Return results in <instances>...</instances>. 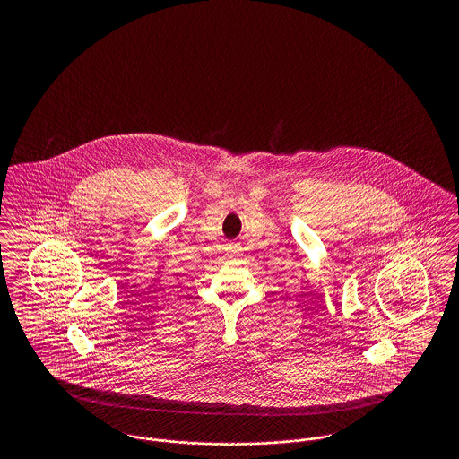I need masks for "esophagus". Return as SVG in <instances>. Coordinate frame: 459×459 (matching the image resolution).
Returning a JSON list of instances; mask_svg holds the SVG:
<instances>
[{
  "instance_id": "1",
  "label": "esophagus",
  "mask_w": 459,
  "mask_h": 459,
  "mask_svg": "<svg viewBox=\"0 0 459 459\" xmlns=\"http://www.w3.org/2000/svg\"><path fill=\"white\" fill-rule=\"evenodd\" d=\"M227 255H229V256H232V258H239L240 247L234 246V244H232V246H229V247H227Z\"/></svg>"
}]
</instances>
